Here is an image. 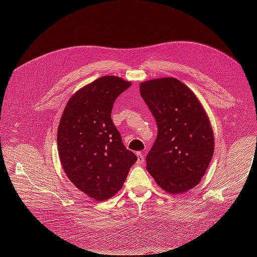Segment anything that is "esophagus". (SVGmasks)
<instances>
[{"label":"esophagus","instance_id":"esophagus-1","mask_svg":"<svg viewBox=\"0 0 257 257\" xmlns=\"http://www.w3.org/2000/svg\"><path fill=\"white\" fill-rule=\"evenodd\" d=\"M137 163L138 164H144L145 162V157H144V153L142 152H137Z\"/></svg>","mask_w":257,"mask_h":257}]
</instances>
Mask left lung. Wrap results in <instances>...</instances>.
<instances>
[{"mask_svg":"<svg viewBox=\"0 0 257 257\" xmlns=\"http://www.w3.org/2000/svg\"><path fill=\"white\" fill-rule=\"evenodd\" d=\"M141 95L158 124L147 170L161 188L182 194L196 186L211 162L213 131L193 91L173 77L144 81Z\"/></svg>","mask_w":257,"mask_h":257,"instance_id":"left-lung-1","label":"left lung"}]
</instances>
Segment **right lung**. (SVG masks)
I'll return each mask as SVG.
<instances>
[{"instance_id":"add662e5","label":"right lung","mask_w":257,"mask_h":257,"mask_svg":"<svg viewBox=\"0 0 257 257\" xmlns=\"http://www.w3.org/2000/svg\"><path fill=\"white\" fill-rule=\"evenodd\" d=\"M131 85L120 77H100L77 91L61 116L57 136L62 167L77 189L95 200L118 193L137 161L111 120L115 98Z\"/></svg>"}]
</instances>
